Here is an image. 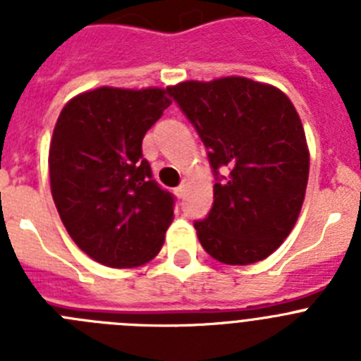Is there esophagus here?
Returning a JSON list of instances; mask_svg holds the SVG:
<instances>
[{
    "mask_svg": "<svg viewBox=\"0 0 361 361\" xmlns=\"http://www.w3.org/2000/svg\"><path fill=\"white\" fill-rule=\"evenodd\" d=\"M184 191H186V184H180V186H177V188H175V195H177L178 197V199H183V197H184Z\"/></svg>",
    "mask_w": 361,
    "mask_h": 361,
    "instance_id": "1",
    "label": "esophagus"
}]
</instances>
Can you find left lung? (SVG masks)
Wrapping results in <instances>:
<instances>
[{
	"label": "left lung",
	"instance_id": "8db88e82",
	"mask_svg": "<svg viewBox=\"0 0 361 361\" xmlns=\"http://www.w3.org/2000/svg\"><path fill=\"white\" fill-rule=\"evenodd\" d=\"M208 149L213 208L195 220L213 258L247 266L291 233L305 197L309 152L302 121L279 88L245 78L168 88Z\"/></svg>",
	"mask_w": 361,
	"mask_h": 361
}]
</instances>
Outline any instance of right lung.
I'll return each instance as SVG.
<instances>
[{
  "mask_svg": "<svg viewBox=\"0 0 361 361\" xmlns=\"http://www.w3.org/2000/svg\"><path fill=\"white\" fill-rule=\"evenodd\" d=\"M166 90L97 88L54 128L50 188L72 240L95 262L135 267L161 251L175 197L153 178L142 139L170 106Z\"/></svg>",
  "mask_w": 361,
  "mask_h": 361,
  "instance_id": "right-lung-1",
  "label": "right lung"
}]
</instances>
